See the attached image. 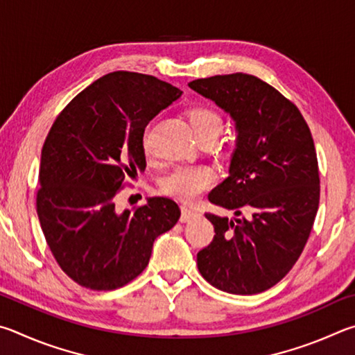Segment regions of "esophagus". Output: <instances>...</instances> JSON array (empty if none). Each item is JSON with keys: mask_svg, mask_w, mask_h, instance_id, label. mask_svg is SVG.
I'll use <instances>...</instances> for the list:
<instances>
[{"mask_svg": "<svg viewBox=\"0 0 355 355\" xmlns=\"http://www.w3.org/2000/svg\"><path fill=\"white\" fill-rule=\"evenodd\" d=\"M195 216H198L196 209L190 207V206H182V215H181V221L182 223H187L190 220H193Z\"/></svg>", "mask_w": 355, "mask_h": 355, "instance_id": "34e87169", "label": "esophagus"}]
</instances>
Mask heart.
<instances>
[{"instance_id":"b5f03b06","label":"heart","mask_w":355,"mask_h":355,"mask_svg":"<svg viewBox=\"0 0 355 355\" xmlns=\"http://www.w3.org/2000/svg\"><path fill=\"white\" fill-rule=\"evenodd\" d=\"M191 128H193L198 140L206 135L218 137L223 128L221 116L215 110L196 105L187 112ZM143 153L146 157H151L153 149L149 145L148 135L143 139ZM215 181V171L209 165H179L164 178L160 189L165 195L176 198L179 201L191 202L201 196Z\"/></svg>"}]
</instances>
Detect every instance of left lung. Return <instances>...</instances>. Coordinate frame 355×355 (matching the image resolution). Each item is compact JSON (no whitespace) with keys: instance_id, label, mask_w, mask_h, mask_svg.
Returning <instances> with one entry per match:
<instances>
[{"instance_id":"left-lung-1","label":"left lung","mask_w":355,"mask_h":355,"mask_svg":"<svg viewBox=\"0 0 355 355\" xmlns=\"http://www.w3.org/2000/svg\"><path fill=\"white\" fill-rule=\"evenodd\" d=\"M189 87L225 109L239 132L229 178L209 201L237 216L252 214L250 221L206 214L215 235L198 252V270L226 293H262L287 276L312 232L320 204L312 134L290 99L251 74H218Z\"/></svg>"}]
</instances>
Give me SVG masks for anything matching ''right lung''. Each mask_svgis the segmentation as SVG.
<instances>
[{
    "instance_id": "1",
    "label": "right lung",
    "mask_w": 355,
    "mask_h": 355,
    "mask_svg": "<svg viewBox=\"0 0 355 355\" xmlns=\"http://www.w3.org/2000/svg\"><path fill=\"white\" fill-rule=\"evenodd\" d=\"M182 92L149 74L114 71L74 96L42 148L37 215L55 262L74 282L105 291L146 268L155 237L176 225L170 198L116 212L128 178L145 171L146 124Z\"/></svg>"
}]
</instances>
